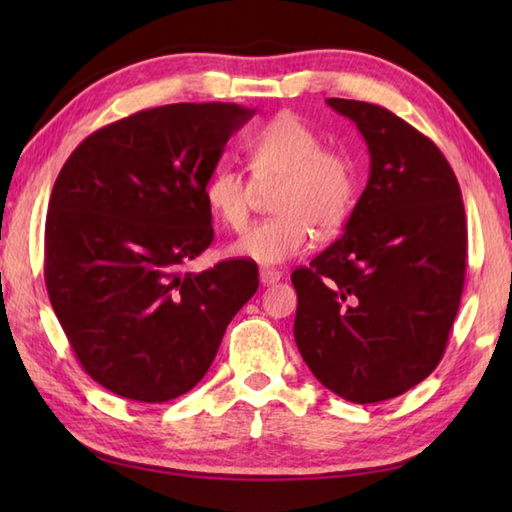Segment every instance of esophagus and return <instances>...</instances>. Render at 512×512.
<instances>
[{
    "instance_id": "obj_1",
    "label": "esophagus",
    "mask_w": 512,
    "mask_h": 512,
    "mask_svg": "<svg viewBox=\"0 0 512 512\" xmlns=\"http://www.w3.org/2000/svg\"><path fill=\"white\" fill-rule=\"evenodd\" d=\"M281 279V273L277 268H259V281H262L264 286H273Z\"/></svg>"
}]
</instances>
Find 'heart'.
<instances>
[{"label":"heart","mask_w":512,"mask_h":512,"mask_svg":"<svg viewBox=\"0 0 512 512\" xmlns=\"http://www.w3.org/2000/svg\"><path fill=\"white\" fill-rule=\"evenodd\" d=\"M248 180L231 165L215 167L204 182V202L226 228L242 233L257 187L275 184L270 209L233 246L237 255L259 264H281L306 253L314 239L339 231L350 217L358 173L343 149L323 147L321 136L295 112H279L244 140Z\"/></svg>","instance_id":"b5f03b06"}]
</instances>
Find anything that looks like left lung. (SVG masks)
I'll return each mask as SVG.
<instances>
[{
    "instance_id": "8db88e82",
    "label": "left lung",
    "mask_w": 512,
    "mask_h": 512,
    "mask_svg": "<svg viewBox=\"0 0 512 512\" xmlns=\"http://www.w3.org/2000/svg\"><path fill=\"white\" fill-rule=\"evenodd\" d=\"M325 103L363 134L369 180L345 233L292 273L295 341L323 387L369 405L416 387L447 350L466 273L464 204L418 129L380 105Z\"/></svg>"
}]
</instances>
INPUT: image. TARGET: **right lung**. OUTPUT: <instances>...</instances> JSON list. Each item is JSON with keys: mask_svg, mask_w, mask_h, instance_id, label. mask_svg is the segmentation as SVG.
Listing matches in <instances>:
<instances>
[{"mask_svg": "<svg viewBox=\"0 0 512 512\" xmlns=\"http://www.w3.org/2000/svg\"><path fill=\"white\" fill-rule=\"evenodd\" d=\"M255 110L176 103L88 136L48 204V297L85 372L114 394L167 402L209 372L259 286L250 259L182 266L213 242L204 182Z\"/></svg>", "mask_w": 512, "mask_h": 512, "instance_id": "right-lung-1", "label": "right lung"}]
</instances>
